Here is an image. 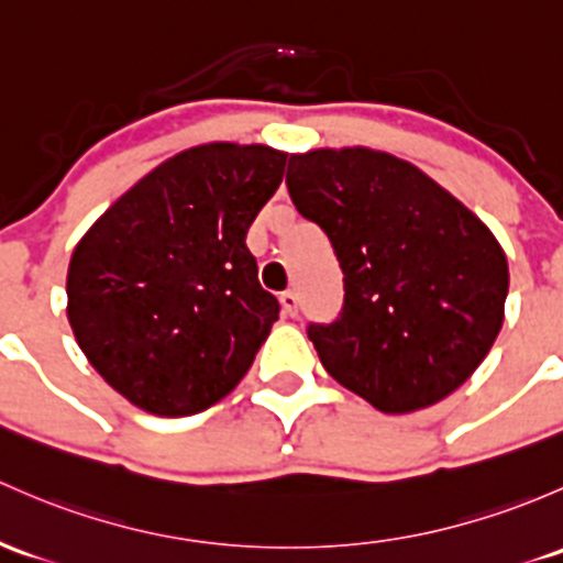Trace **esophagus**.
<instances>
[{
  "instance_id": "esophagus-1",
  "label": "esophagus",
  "mask_w": 563,
  "mask_h": 563,
  "mask_svg": "<svg viewBox=\"0 0 563 563\" xmlns=\"http://www.w3.org/2000/svg\"><path fill=\"white\" fill-rule=\"evenodd\" d=\"M280 305H283V312H286V316H297L299 312V297H297V291H286L280 297Z\"/></svg>"
}]
</instances>
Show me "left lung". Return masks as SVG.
I'll use <instances>...</instances> for the list:
<instances>
[{
  "instance_id": "1",
  "label": "left lung",
  "mask_w": 563,
  "mask_h": 563,
  "mask_svg": "<svg viewBox=\"0 0 563 563\" xmlns=\"http://www.w3.org/2000/svg\"><path fill=\"white\" fill-rule=\"evenodd\" d=\"M286 186L327 232L345 283L340 316L307 327L323 369L390 416L470 380L510 288L481 218L410 162L369 147L291 156Z\"/></svg>"
}]
</instances>
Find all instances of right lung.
<instances>
[{
  "mask_svg": "<svg viewBox=\"0 0 563 563\" xmlns=\"http://www.w3.org/2000/svg\"><path fill=\"white\" fill-rule=\"evenodd\" d=\"M286 153L210 142L158 164L88 229L67 316L93 369L153 416H194L245 377L280 305L245 236Z\"/></svg>",
  "mask_w": 563,
  "mask_h": 563,
  "instance_id": "1",
  "label": "right lung"
}]
</instances>
